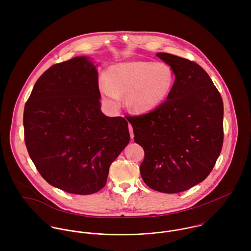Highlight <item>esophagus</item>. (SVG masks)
I'll list each match as a JSON object with an SVG mask.
<instances>
[{
    "label": "esophagus",
    "instance_id": "obj_1",
    "mask_svg": "<svg viewBox=\"0 0 251 251\" xmlns=\"http://www.w3.org/2000/svg\"><path fill=\"white\" fill-rule=\"evenodd\" d=\"M128 129H129V133H130V137H131V139L134 137V134H133V128H132V126L129 125L128 126Z\"/></svg>",
    "mask_w": 251,
    "mask_h": 251
}]
</instances>
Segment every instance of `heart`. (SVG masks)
Wrapping results in <instances>:
<instances>
[{"instance_id":"1","label":"heart","mask_w":251,"mask_h":251,"mask_svg":"<svg viewBox=\"0 0 251 251\" xmlns=\"http://www.w3.org/2000/svg\"><path fill=\"white\" fill-rule=\"evenodd\" d=\"M175 73L165 63L126 62L111 67L107 79L101 78L100 86L113 104L121 96L128 94V107L137 113H147L161 105L175 85Z\"/></svg>"}]
</instances>
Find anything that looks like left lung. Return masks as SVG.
I'll list each match as a JSON object with an SVG mask.
<instances>
[{"label":"left lung","mask_w":251,"mask_h":251,"mask_svg":"<svg viewBox=\"0 0 251 251\" xmlns=\"http://www.w3.org/2000/svg\"><path fill=\"white\" fill-rule=\"evenodd\" d=\"M156 56L174 71L173 91L156 109L126 119L145 151L144 182L178 193L203 181L215 166L223 145V101L198 64L168 53Z\"/></svg>","instance_id":"obj_1"}]
</instances>
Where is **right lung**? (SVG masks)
Returning a JSON list of instances; mask_svg holds the SVG:
<instances>
[{
  "label": "right lung",
  "mask_w": 251,
  "mask_h": 251,
  "mask_svg": "<svg viewBox=\"0 0 251 251\" xmlns=\"http://www.w3.org/2000/svg\"><path fill=\"white\" fill-rule=\"evenodd\" d=\"M100 99L96 66L75 57L43 72L25 104L29 155L41 177L66 192L103 188L111 163L129 142L127 121L105 116Z\"/></svg>",
  "instance_id": "right-lung-1"
}]
</instances>
